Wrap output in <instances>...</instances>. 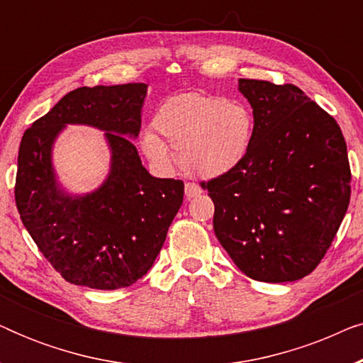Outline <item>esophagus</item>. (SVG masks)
Listing matches in <instances>:
<instances>
[{
	"instance_id": "34e87169",
	"label": "esophagus",
	"mask_w": 363,
	"mask_h": 363,
	"mask_svg": "<svg viewBox=\"0 0 363 363\" xmlns=\"http://www.w3.org/2000/svg\"><path fill=\"white\" fill-rule=\"evenodd\" d=\"M198 195H201L200 185H196V183H193V182L185 183V196L188 198V200H191V198H195Z\"/></svg>"
}]
</instances>
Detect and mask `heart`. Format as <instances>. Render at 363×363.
<instances>
[{"mask_svg": "<svg viewBox=\"0 0 363 363\" xmlns=\"http://www.w3.org/2000/svg\"><path fill=\"white\" fill-rule=\"evenodd\" d=\"M152 127L178 148L180 165L198 177H218L240 167L255 135V121L242 104L205 92L165 99L153 113ZM157 136L143 133L142 147L152 160L167 162L168 147Z\"/></svg>", "mask_w": 363, "mask_h": 363, "instance_id": "obj_1", "label": "heart"}]
</instances>
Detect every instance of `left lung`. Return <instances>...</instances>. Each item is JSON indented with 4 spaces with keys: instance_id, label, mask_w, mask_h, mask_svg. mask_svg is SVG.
Returning <instances> with one entry per match:
<instances>
[{
    "instance_id": "left-lung-1",
    "label": "left lung",
    "mask_w": 363,
    "mask_h": 363,
    "mask_svg": "<svg viewBox=\"0 0 363 363\" xmlns=\"http://www.w3.org/2000/svg\"><path fill=\"white\" fill-rule=\"evenodd\" d=\"M255 135L240 167L201 182L213 228L247 277L289 282L325 256L350 201V165L335 118L292 84L240 79Z\"/></svg>"
}]
</instances>
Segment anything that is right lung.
Wrapping results in <instances>:
<instances>
[{
    "label": "right lung",
    "mask_w": 363,
    "mask_h": 363,
    "mask_svg": "<svg viewBox=\"0 0 363 363\" xmlns=\"http://www.w3.org/2000/svg\"><path fill=\"white\" fill-rule=\"evenodd\" d=\"M147 84L79 87L24 132L14 200L43 256L64 279L91 289L127 287L147 274L183 203L182 180L155 178L135 145ZM67 123L106 132L111 172L96 192L67 196L55 182L52 143Z\"/></svg>",
    "instance_id": "add662e5"
}]
</instances>
